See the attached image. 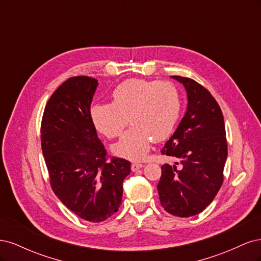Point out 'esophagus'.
<instances>
[{"instance_id":"1","label":"esophagus","mask_w":261,"mask_h":261,"mask_svg":"<svg viewBox=\"0 0 261 261\" xmlns=\"http://www.w3.org/2000/svg\"><path fill=\"white\" fill-rule=\"evenodd\" d=\"M144 167V164H141V163H133L132 164V171L133 172H136L137 170H139V169H141V168H143Z\"/></svg>"}]
</instances>
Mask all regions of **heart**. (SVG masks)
<instances>
[{"mask_svg": "<svg viewBox=\"0 0 261 261\" xmlns=\"http://www.w3.org/2000/svg\"><path fill=\"white\" fill-rule=\"evenodd\" d=\"M180 110V94L173 84L133 78L116 86L112 103L92 106L90 118L108 138L120 136L129 120L132 127L113 145L112 151L129 160H143L152 138L160 141L170 136Z\"/></svg>", "mask_w": 261, "mask_h": 261, "instance_id": "1", "label": "heart"}]
</instances>
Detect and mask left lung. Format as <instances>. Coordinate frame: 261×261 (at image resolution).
Masks as SVG:
<instances>
[{
    "label": "left lung",
    "instance_id": "left-lung-1",
    "mask_svg": "<svg viewBox=\"0 0 261 261\" xmlns=\"http://www.w3.org/2000/svg\"><path fill=\"white\" fill-rule=\"evenodd\" d=\"M172 77L184 85L188 105L161 150L176 162L162 165L156 188L165 211L188 218L206 209L222 185L227 143L223 114L212 94L191 78Z\"/></svg>",
    "mask_w": 261,
    "mask_h": 261
}]
</instances>
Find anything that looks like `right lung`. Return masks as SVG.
I'll use <instances>...</instances> for the list:
<instances>
[{
	"label": "right lung",
	"mask_w": 261,
	"mask_h": 261,
	"mask_svg": "<svg viewBox=\"0 0 261 261\" xmlns=\"http://www.w3.org/2000/svg\"><path fill=\"white\" fill-rule=\"evenodd\" d=\"M98 81L70 77L49 99L41 122V148L54 194L76 216L98 223L122 202L130 162L112 156L98 138L90 106Z\"/></svg>",
	"instance_id": "1"
}]
</instances>
